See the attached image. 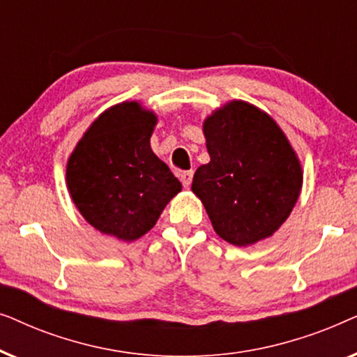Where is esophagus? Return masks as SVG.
Here are the masks:
<instances>
[{"instance_id":"obj_1","label":"esophagus","mask_w":357,"mask_h":357,"mask_svg":"<svg viewBox=\"0 0 357 357\" xmlns=\"http://www.w3.org/2000/svg\"><path fill=\"white\" fill-rule=\"evenodd\" d=\"M180 177V182H182V185L185 188H188L190 185H192V180H193V170H183V172L178 174Z\"/></svg>"}]
</instances>
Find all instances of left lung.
Segmentation results:
<instances>
[{
    "label": "left lung",
    "mask_w": 357,
    "mask_h": 357,
    "mask_svg": "<svg viewBox=\"0 0 357 357\" xmlns=\"http://www.w3.org/2000/svg\"><path fill=\"white\" fill-rule=\"evenodd\" d=\"M209 162L192 192L214 231L237 247L271 237L289 218L302 188V167L286 135L266 112L231 100L204 120Z\"/></svg>",
    "instance_id": "left-lung-1"
}]
</instances>
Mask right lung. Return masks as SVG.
<instances>
[{
    "label": "right lung",
    "instance_id": "right-lung-1",
    "mask_svg": "<svg viewBox=\"0 0 357 357\" xmlns=\"http://www.w3.org/2000/svg\"><path fill=\"white\" fill-rule=\"evenodd\" d=\"M158 123L139 102H121L92 121L66 164V185L82 218L131 242L154 227L182 183L151 149Z\"/></svg>",
    "mask_w": 357,
    "mask_h": 357
}]
</instances>
